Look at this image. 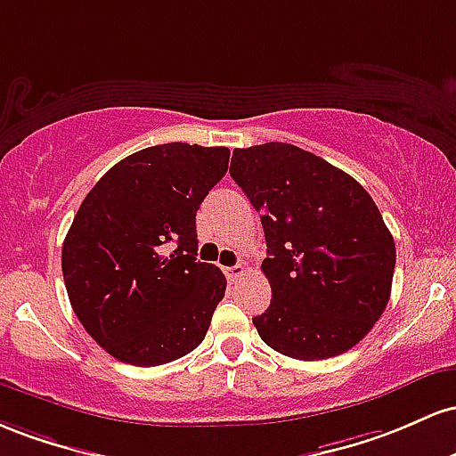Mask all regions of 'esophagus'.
Listing matches in <instances>:
<instances>
[{
    "label": "esophagus",
    "instance_id": "esophagus-1",
    "mask_svg": "<svg viewBox=\"0 0 456 456\" xmlns=\"http://www.w3.org/2000/svg\"><path fill=\"white\" fill-rule=\"evenodd\" d=\"M224 273H226V278L230 280V282H234V280H239L245 273V267L243 265H234V267L224 269Z\"/></svg>",
    "mask_w": 456,
    "mask_h": 456
}]
</instances>
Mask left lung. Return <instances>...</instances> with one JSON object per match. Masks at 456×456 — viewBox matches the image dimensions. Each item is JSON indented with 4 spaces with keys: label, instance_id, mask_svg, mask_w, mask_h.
<instances>
[{
    "label": "left lung",
    "instance_id": "left-lung-1",
    "mask_svg": "<svg viewBox=\"0 0 456 456\" xmlns=\"http://www.w3.org/2000/svg\"><path fill=\"white\" fill-rule=\"evenodd\" d=\"M230 176L267 241L260 338L304 362L349 351L390 301L396 248L377 204L346 172L282 142L234 148Z\"/></svg>",
    "mask_w": 456,
    "mask_h": 456
}]
</instances>
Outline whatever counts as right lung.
<instances>
[{
    "instance_id": "obj_1",
    "label": "right lung",
    "mask_w": 456,
    "mask_h": 456,
    "mask_svg": "<svg viewBox=\"0 0 456 456\" xmlns=\"http://www.w3.org/2000/svg\"><path fill=\"white\" fill-rule=\"evenodd\" d=\"M228 159L224 146L144 148L105 172L81 202L62 245L66 293L116 360L161 366L207 336L226 278L196 260V213Z\"/></svg>"
}]
</instances>
